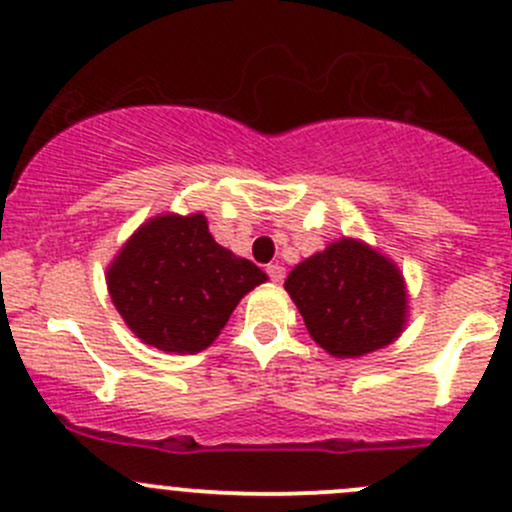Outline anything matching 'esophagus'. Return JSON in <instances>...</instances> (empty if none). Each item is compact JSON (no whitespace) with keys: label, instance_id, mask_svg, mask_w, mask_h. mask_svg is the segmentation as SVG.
<instances>
[{"label":"esophagus","instance_id":"1","mask_svg":"<svg viewBox=\"0 0 512 512\" xmlns=\"http://www.w3.org/2000/svg\"><path fill=\"white\" fill-rule=\"evenodd\" d=\"M267 274H270V279H272V282H284V274H287V272H284V267L282 265H270V267H267Z\"/></svg>","mask_w":512,"mask_h":512}]
</instances>
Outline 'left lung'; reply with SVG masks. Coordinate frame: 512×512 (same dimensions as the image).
I'll use <instances>...</instances> for the list:
<instances>
[{
	"label": "left lung",
	"mask_w": 512,
	"mask_h": 512,
	"mask_svg": "<svg viewBox=\"0 0 512 512\" xmlns=\"http://www.w3.org/2000/svg\"><path fill=\"white\" fill-rule=\"evenodd\" d=\"M306 331L326 353L358 358L390 346L407 324L405 277L365 242L341 238L289 272Z\"/></svg>",
	"instance_id": "1"
}]
</instances>
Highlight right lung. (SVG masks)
<instances>
[{
    "mask_svg": "<svg viewBox=\"0 0 512 512\" xmlns=\"http://www.w3.org/2000/svg\"><path fill=\"white\" fill-rule=\"evenodd\" d=\"M267 274L208 233L203 213L147 220L107 267L115 309L147 346L198 353Z\"/></svg>",
    "mask_w": 512,
    "mask_h": 512,
    "instance_id": "1",
    "label": "right lung"
}]
</instances>
